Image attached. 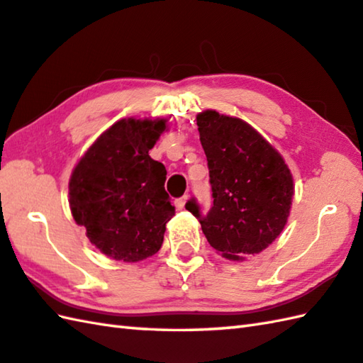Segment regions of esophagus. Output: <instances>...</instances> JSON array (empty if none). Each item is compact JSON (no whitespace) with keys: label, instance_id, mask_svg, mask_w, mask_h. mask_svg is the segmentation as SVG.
Returning a JSON list of instances; mask_svg holds the SVG:
<instances>
[{"label":"esophagus","instance_id":"1","mask_svg":"<svg viewBox=\"0 0 363 363\" xmlns=\"http://www.w3.org/2000/svg\"><path fill=\"white\" fill-rule=\"evenodd\" d=\"M186 201H187V196H181V198H177V200L174 201L176 209H184V206H186Z\"/></svg>","mask_w":363,"mask_h":363}]
</instances>
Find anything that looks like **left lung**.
Wrapping results in <instances>:
<instances>
[{
    "label": "left lung",
    "instance_id": "1",
    "mask_svg": "<svg viewBox=\"0 0 363 363\" xmlns=\"http://www.w3.org/2000/svg\"><path fill=\"white\" fill-rule=\"evenodd\" d=\"M214 204L206 216L187 201L206 239L226 259L242 261L271 245L289 216L293 176L281 155L250 124L206 110L196 116Z\"/></svg>",
    "mask_w": 363,
    "mask_h": 363
}]
</instances>
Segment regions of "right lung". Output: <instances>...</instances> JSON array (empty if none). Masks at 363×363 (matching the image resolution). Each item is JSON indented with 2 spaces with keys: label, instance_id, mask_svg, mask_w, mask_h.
Here are the masks:
<instances>
[{
  "label": "right lung",
  "instance_id": "right-lung-1",
  "mask_svg": "<svg viewBox=\"0 0 363 363\" xmlns=\"http://www.w3.org/2000/svg\"><path fill=\"white\" fill-rule=\"evenodd\" d=\"M167 119H121L84 152L69 181L75 222L106 257L137 262L157 253L174 206L167 169L149 157Z\"/></svg>",
  "mask_w": 363,
  "mask_h": 363
}]
</instances>
